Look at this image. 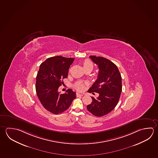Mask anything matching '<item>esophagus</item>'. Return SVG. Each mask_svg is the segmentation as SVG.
Masks as SVG:
<instances>
[{"mask_svg":"<svg viewBox=\"0 0 158 158\" xmlns=\"http://www.w3.org/2000/svg\"><path fill=\"white\" fill-rule=\"evenodd\" d=\"M76 95H77V96L78 97V96H82L83 95H85V94H83V93H79V92H78L76 94Z\"/></svg>","mask_w":158,"mask_h":158,"instance_id":"esophagus-1","label":"esophagus"}]
</instances>
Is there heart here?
<instances>
[{
  "label": "heart",
  "mask_w": 158,
  "mask_h": 158,
  "mask_svg": "<svg viewBox=\"0 0 158 158\" xmlns=\"http://www.w3.org/2000/svg\"><path fill=\"white\" fill-rule=\"evenodd\" d=\"M83 68L84 69H93L94 68V64L93 63L89 60H86L83 62ZM75 87L76 89L79 91H82L84 89L85 85L82 82H78L75 85Z\"/></svg>",
  "instance_id": "heart-1"
}]
</instances>
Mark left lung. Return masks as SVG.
Instances as JSON below:
<instances>
[{
	"instance_id": "left-lung-1",
	"label": "left lung",
	"mask_w": 158,
	"mask_h": 158,
	"mask_svg": "<svg viewBox=\"0 0 158 158\" xmlns=\"http://www.w3.org/2000/svg\"><path fill=\"white\" fill-rule=\"evenodd\" d=\"M89 58L98 64L99 71L98 79L88 92L99 95L96 98L91 97L92 103L87 109L93 115L101 117L112 111L118 104L122 91L121 76L117 66L111 60L95 56Z\"/></svg>"
}]
</instances>
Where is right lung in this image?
<instances>
[{
  "mask_svg": "<svg viewBox=\"0 0 158 158\" xmlns=\"http://www.w3.org/2000/svg\"><path fill=\"white\" fill-rule=\"evenodd\" d=\"M74 60L58 56L48 58L40 64L36 77V93L43 107L53 114L68 109L76 98V92L71 89L63 94L58 91L63 84L62 80L67 77L69 68Z\"/></svg>",
  "mask_w": 158,
  "mask_h": 158,
  "instance_id": "add662e5",
  "label": "right lung"
}]
</instances>
